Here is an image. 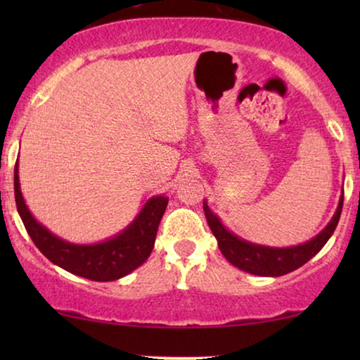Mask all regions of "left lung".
<instances>
[{
	"label": "left lung",
	"mask_w": 360,
	"mask_h": 360,
	"mask_svg": "<svg viewBox=\"0 0 360 360\" xmlns=\"http://www.w3.org/2000/svg\"><path fill=\"white\" fill-rule=\"evenodd\" d=\"M342 201L344 198L341 196L336 213L321 233L314 236L308 243L293 245V248H269V245L252 244L249 240L240 239L224 228V224L210 210L206 201H203V210L211 233L218 239L219 250L234 267L248 274L260 275V277H280V275L290 274L302 267L324 248L341 218Z\"/></svg>",
	"instance_id": "left-lung-1"
}]
</instances>
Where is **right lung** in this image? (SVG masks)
Instances as JSON below:
<instances>
[{"label":"right lung","instance_id":"obj_1","mask_svg":"<svg viewBox=\"0 0 360 360\" xmlns=\"http://www.w3.org/2000/svg\"><path fill=\"white\" fill-rule=\"evenodd\" d=\"M14 198L24 228L36 248L52 264L78 277L95 280V282L117 280L146 262L154 249L157 229L169 203V198L164 195L152 196L137 218L122 233L103 243L85 245L67 243L37 223L24 203L21 186H19L18 162L14 165Z\"/></svg>","mask_w":360,"mask_h":360}]
</instances>
